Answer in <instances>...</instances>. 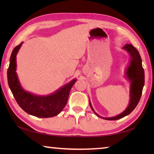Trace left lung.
Returning a JSON list of instances; mask_svg holds the SVG:
<instances>
[{
	"instance_id": "left-lung-1",
	"label": "left lung",
	"mask_w": 154,
	"mask_h": 154,
	"mask_svg": "<svg viewBox=\"0 0 154 154\" xmlns=\"http://www.w3.org/2000/svg\"><path fill=\"white\" fill-rule=\"evenodd\" d=\"M122 49L128 52L130 57H131L130 60V64L128 67H127L125 73L126 78L130 82L129 104L125 110H124L122 113L113 117L104 118L99 116V114L96 113L93 109L89 99V104L91 109L93 110L97 116L100 117L103 119L108 120H119L128 115L135 109L137 104L139 103L140 97L142 96V89L143 85H144L145 81L144 71H143V69L142 67L141 57H140L138 51L131 44H126V45H124Z\"/></svg>"
}]
</instances>
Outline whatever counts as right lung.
<instances>
[{
	"label": "right lung",
	"mask_w": 154,
	"mask_h": 154,
	"mask_svg": "<svg viewBox=\"0 0 154 154\" xmlns=\"http://www.w3.org/2000/svg\"><path fill=\"white\" fill-rule=\"evenodd\" d=\"M21 42L14 48L10 58L7 71L8 83L16 102L26 112L38 118H50L57 115L67 103L71 87L76 79L61 87L54 93L45 96L32 94L25 91L21 86L16 73V55L21 48Z\"/></svg>",
	"instance_id": "right-lung-1"
}]
</instances>
